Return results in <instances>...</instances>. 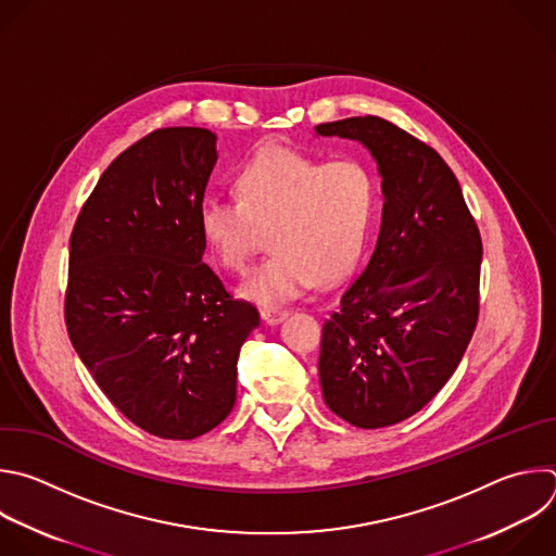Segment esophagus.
<instances>
[{
  "label": "esophagus",
  "mask_w": 556,
  "mask_h": 556,
  "mask_svg": "<svg viewBox=\"0 0 556 556\" xmlns=\"http://www.w3.org/2000/svg\"><path fill=\"white\" fill-rule=\"evenodd\" d=\"M286 316H288V309H279V307H264L262 309V320L266 325H279Z\"/></svg>",
  "instance_id": "obj_1"
}]
</instances>
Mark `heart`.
Wrapping results in <instances>:
<instances>
[{
  "label": "heart",
  "mask_w": 556,
  "mask_h": 556,
  "mask_svg": "<svg viewBox=\"0 0 556 556\" xmlns=\"http://www.w3.org/2000/svg\"><path fill=\"white\" fill-rule=\"evenodd\" d=\"M238 199L207 197L201 229L216 260L244 273L270 231L273 255L240 286L260 305L340 281L362 253L378 205L376 178L355 159H323L266 146L236 174Z\"/></svg>",
  "instance_id": "heart-1"
}]
</instances>
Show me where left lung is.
Masks as SVG:
<instances>
[{
    "instance_id": "obj_1",
    "label": "left lung",
    "mask_w": 556,
    "mask_h": 556,
    "mask_svg": "<svg viewBox=\"0 0 556 556\" xmlns=\"http://www.w3.org/2000/svg\"><path fill=\"white\" fill-rule=\"evenodd\" d=\"M359 141L382 176V227L371 260L323 325L325 404L376 430L419 413L452 378L480 307L482 240L441 154L376 117L318 124Z\"/></svg>"
}]
</instances>
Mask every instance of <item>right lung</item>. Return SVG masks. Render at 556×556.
I'll return each instance as SVG.
<instances>
[{"label":"right lung","mask_w":556,"mask_h":556,"mask_svg":"<svg viewBox=\"0 0 556 556\" xmlns=\"http://www.w3.org/2000/svg\"><path fill=\"white\" fill-rule=\"evenodd\" d=\"M216 161L207 128L146 135L104 169L70 238V340L111 404L159 439L190 441L227 419L260 325L203 262Z\"/></svg>","instance_id":"1"}]
</instances>
